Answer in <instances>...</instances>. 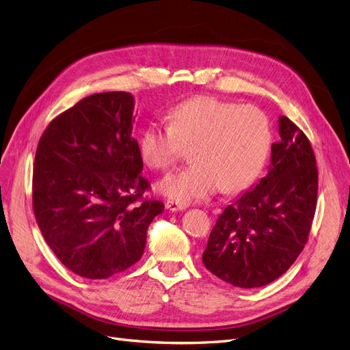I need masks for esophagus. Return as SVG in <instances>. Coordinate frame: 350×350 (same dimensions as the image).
Returning a JSON list of instances; mask_svg holds the SVG:
<instances>
[{
  "label": "esophagus",
  "instance_id": "obj_1",
  "mask_svg": "<svg viewBox=\"0 0 350 350\" xmlns=\"http://www.w3.org/2000/svg\"><path fill=\"white\" fill-rule=\"evenodd\" d=\"M165 208H169L170 211H181V210H186L187 208V204H181V203H177L174 200H165Z\"/></svg>",
  "mask_w": 350,
  "mask_h": 350
}]
</instances>
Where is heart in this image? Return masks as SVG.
<instances>
[{
  "mask_svg": "<svg viewBox=\"0 0 350 350\" xmlns=\"http://www.w3.org/2000/svg\"><path fill=\"white\" fill-rule=\"evenodd\" d=\"M271 144L267 116L256 105L197 96L177 104L169 126L150 124L140 140L143 161L170 170L191 148L187 169L164 177L159 190L181 204L246 190L262 173Z\"/></svg>",
  "mask_w": 350,
  "mask_h": 350,
  "instance_id": "b5f03b06",
  "label": "heart"
}]
</instances>
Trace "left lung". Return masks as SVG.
<instances>
[{
    "instance_id": "8db88e82",
    "label": "left lung",
    "mask_w": 350,
    "mask_h": 350,
    "mask_svg": "<svg viewBox=\"0 0 350 350\" xmlns=\"http://www.w3.org/2000/svg\"><path fill=\"white\" fill-rule=\"evenodd\" d=\"M266 177L227 206L211 229L203 265L237 287H260L280 278L308 243L317 203L312 144L292 120L279 118Z\"/></svg>"
}]
</instances>
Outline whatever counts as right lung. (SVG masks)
I'll return each instance as SVG.
<instances>
[{
	"label": "right lung",
	"instance_id": "right-lung-1",
	"mask_svg": "<svg viewBox=\"0 0 350 350\" xmlns=\"http://www.w3.org/2000/svg\"><path fill=\"white\" fill-rule=\"evenodd\" d=\"M133 96L109 91L80 100L44 130L36 151L33 210L50 249L87 279H109L143 256L147 229L164 210L144 197Z\"/></svg>",
	"mask_w": 350,
	"mask_h": 350
}]
</instances>
